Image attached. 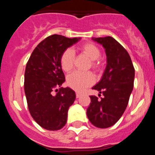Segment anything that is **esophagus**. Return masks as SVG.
Segmentation results:
<instances>
[{
    "label": "esophagus",
    "instance_id": "1",
    "mask_svg": "<svg viewBox=\"0 0 155 155\" xmlns=\"http://www.w3.org/2000/svg\"><path fill=\"white\" fill-rule=\"evenodd\" d=\"M81 95V94L80 92H76V98H80Z\"/></svg>",
    "mask_w": 155,
    "mask_h": 155
}]
</instances>
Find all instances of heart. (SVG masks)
Returning <instances> with one entry per match:
<instances>
[{
	"mask_svg": "<svg viewBox=\"0 0 155 155\" xmlns=\"http://www.w3.org/2000/svg\"><path fill=\"white\" fill-rule=\"evenodd\" d=\"M84 55L91 60V64L93 70L96 72L102 69V62L100 58L101 50L92 42H86L79 47ZM74 53L71 49H67L63 52L61 57V68L66 72H69L73 69L74 64ZM94 81V77L91 72H80L75 71L68 77L67 83L68 86L76 91H82L88 86L91 85Z\"/></svg>",
	"mask_w": 155,
	"mask_h": 155,
	"instance_id": "b5f03b06",
	"label": "heart"
}]
</instances>
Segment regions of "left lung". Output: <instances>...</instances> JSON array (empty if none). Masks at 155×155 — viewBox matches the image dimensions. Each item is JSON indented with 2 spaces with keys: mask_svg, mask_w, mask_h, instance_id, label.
Wrapping results in <instances>:
<instances>
[{
  "mask_svg": "<svg viewBox=\"0 0 155 155\" xmlns=\"http://www.w3.org/2000/svg\"><path fill=\"white\" fill-rule=\"evenodd\" d=\"M102 44L107 56V65L102 79L92 87L103 98L91 95L87 116L98 128L114 125L125 112L134 87V68L125 48L111 36L95 38Z\"/></svg>",
  "mask_w": 155,
  "mask_h": 155,
  "instance_id": "left-lung-1",
  "label": "left lung"
}]
</instances>
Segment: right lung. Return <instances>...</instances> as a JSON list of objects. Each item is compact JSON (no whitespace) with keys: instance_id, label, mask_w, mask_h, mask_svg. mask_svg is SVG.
Segmentation results:
<instances>
[{"instance_id":"add662e5","label":"right lung","mask_w":155,"mask_h":155,"mask_svg":"<svg viewBox=\"0 0 155 155\" xmlns=\"http://www.w3.org/2000/svg\"><path fill=\"white\" fill-rule=\"evenodd\" d=\"M79 39L50 35L35 48L27 62L24 88L28 110L37 124L47 130H58L65 126L68 109L76 98L70 87H57L65 81L61 54Z\"/></svg>"}]
</instances>
